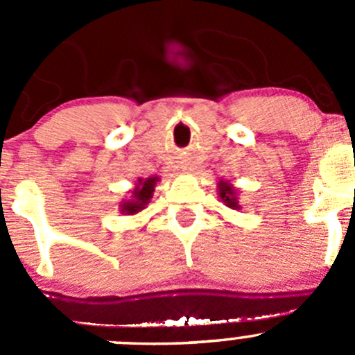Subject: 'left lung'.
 Masks as SVG:
<instances>
[{"instance_id":"1","label":"left lung","mask_w":355,"mask_h":355,"mask_svg":"<svg viewBox=\"0 0 355 355\" xmlns=\"http://www.w3.org/2000/svg\"><path fill=\"white\" fill-rule=\"evenodd\" d=\"M237 194H239V191L228 180L218 182V196H220L221 202H223L225 206L232 207V209H235V211L241 209V204H239Z\"/></svg>"}]
</instances>
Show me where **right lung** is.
Returning a JSON list of instances; mask_svg holds the SVG:
<instances>
[{
    "instance_id": "add662e5",
    "label": "right lung",
    "mask_w": 355,
    "mask_h": 355,
    "mask_svg": "<svg viewBox=\"0 0 355 355\" xmlns=\"http://www.w3.org/2000/svg\"><path fill=\"white\" fill-rule=\"evenodd\" d=\"M159 177H149V178H139L135 187L130 191V198L123 199L120 202V213L132 216V214L141 213L142 209L148 207V204L151 202L153 194H155L156 184L159 182Z\"/></svg>"
}]
</instances>
